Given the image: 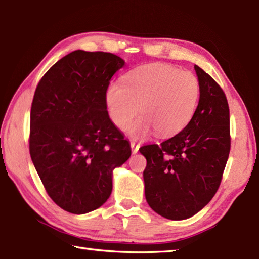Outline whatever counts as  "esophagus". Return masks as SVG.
Masks as SVG:
<instances>
[{
	"label": "esophagus",
	"mask_w": 259,
	"mask_h": 259,
	"mask_svg": "<svg viewBox=\"0 0 259 259\" xmlns=\"http://www.w3.org/2000/svg\"><path fill=\"white\" fill-rule=\"evenodd\" d=\"M130 146H131V151H133V153L135 154V153H137L140 145L139 144H136L135 142H130Z\"/></svg>",
	"instance_id": "obj_1"
}]
</instances>
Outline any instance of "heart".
<instances>
[{
	"mask_svg": "<svg viewBox=\"0 0 259 259\" xmlns=\"http://www.w3.org/2000/svg\"><path fill=\"white\" fill-rule=\"evenodd\" d=\"M200 82L194 74L166 64H147L133 69L123 84L111 83L105 94L112 121L130 134L145 136L154 129L161 137H170L190 123L200 99Z\"/></svg>",
	"mask_w": 259,
	"mask_h": 259,
	"instance_id": "obj_1",
	"label": "heart"
}]
</instances>
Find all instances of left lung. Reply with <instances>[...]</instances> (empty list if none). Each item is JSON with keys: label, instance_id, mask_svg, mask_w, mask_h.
Here are the masks:
<instances>
[{"label": "left lung", "instance_id": "1", "mask_svg": "<svg viewBox=\"0 0 259 259\" xmlns=\"http://www.w3.org/2000/svg\"><path fill=\"white\" fill-rule=\"evenodd\" d=\"M200 99L185 128L160 145L139 148L147 203L162 217L182 221L205 207L221 185L231 150L230 108L224 91L198 65Z\"/></svg>", "mask_w": 259, "mask_h": 259}]
</instances>
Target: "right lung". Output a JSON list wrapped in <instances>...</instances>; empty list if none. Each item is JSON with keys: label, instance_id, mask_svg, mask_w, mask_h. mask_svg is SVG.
Listing matches in <instances>:
<instances>
[{"label": "right lung", "instance_id": "obj_1", "mask_svg": "<svg viewBox=\"0 0 259 259\" xmlns=\"http://www.w3.org/2000/svg\"><path fill=\"white\" fill-rule=\"evenodd\" d=\"M123 66L109 52L75 50L51 66L35 90L30 157L48 195L65 211L102 207L112 193L113 169L131 155L105 102L112 76Z\"/></svg>", "mask_w": 259, "mask_h": 259}]
</instances>
